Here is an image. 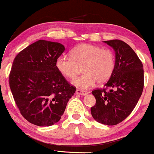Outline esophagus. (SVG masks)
<instances>
[{
  "instance_id": "1",
  "label": "esophagus",
  "mask_w": 154,
  "mask_h": 154,
  "mask_svg": "<svg viewBox=\"0 0 154 154\" xmlns=\"http://www.w3.org/2000/svg\"><path fill=\"white\" fill-rule=\"evenodd\" d=\"M76 94H78V95H86L88 94V92L82 91H81V90L77 89V91H76Z\"/></svg>"
}]
</instances>
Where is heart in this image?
<instances>
[{
	"instance_id": "obj_1",
	"label": "heart",
	"mask_w": 154,
	"mask_h": 154,
	"mask_svg": "<svg viewBox=\"0 0 154 154\" xmlns=\"http://www.w3.org/2000/svg\"><path fill=\"white\" fill-rule=\"evenodd\" d=\"M84 75L72 80V85L82 91L93 88L109 79L115 67V58L109 49L83 43L71 51V57L63 54L56 61L58 71L65 77L73 79L82 67Z\"/></svg>"
}]
</instances>
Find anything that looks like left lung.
<instances>
[{
  "mask_svg": "<svg viewBox=\"0 0 154 154\" xmlns=\"http://www.w3.org/2000/svg\"><path fill=\"white\" fill-rule=\"evenodd\" d=\"M103 43L115 52V67L105 88L92 91L96 103L91 107V114L98 122L115 125L130 115L142 95L143 66L135 51L125 42L112 40Z\"/></svg>",
  "mask_w": 154,
  "mask_h": 154,
  "instance_id": "obj_1",
  "label": "left lung"
}]
</instances>
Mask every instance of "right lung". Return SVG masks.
Here are the masks:
<instances>
[{
	"label": "right lung",
	"mask_w": 154,
	"mask_h": 154,
	"mask_svg": "<svg viewBox=\"0 0 154 154\" xmlns=\"http://www.w3.org/2000/svg\"><path fill=\"white\" fill-rule=\"evenodd\" d=\"M62 44L39 40L19 52L14 60L9 85L22 115L40 127L58 122L76 91L56 66Z\"/></svg>",
	"instance_id": "1"
}]
</instances>
